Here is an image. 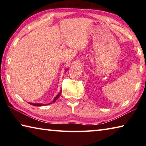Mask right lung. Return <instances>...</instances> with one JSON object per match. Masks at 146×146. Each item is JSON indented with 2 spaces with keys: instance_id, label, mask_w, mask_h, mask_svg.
<instances>
[{
  "instance_id": "add662e5",
  "label": "right lung",
  "mask_w": 146,
  "mask_h": 146,
  "mask_svg": "<svg viewBox=\"0 0 146 146\" xmlns=\"http://www.w3.org/2000/svg\"><path fill=\"white\" fill-rule=\"evenodd\" d=\"M60 94H61V91H60V92L59 93L58 95L56 96V97H55V98H54L53 102H55V101H56V99H57V98L59 97H60ZM29 104H30L31 105H33V106H45L44 104H34V103H29ZM51 104V103H49V104ZM47 105H48V104H47Z\"/></svg>"
}]
</instances>
